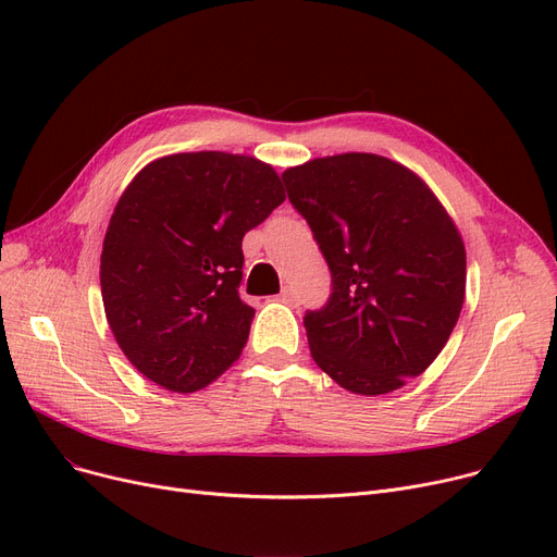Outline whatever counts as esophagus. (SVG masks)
I'll list each match as a JSON object with an SVG mask.
<instances>
[{"label":"esophagus","instance_id":"obj_1","mask_svg":"<svg viewBox=\"0 0 557 557\" xmlns=\"http://www.w3.org/2000/svg\"><path fill=\"white\" fill-rule=\"evenodd\" d=\"M278 299H281L283 304H290V306H297V295H295V290H293V287H283V290H281V295H278Z\"/></svg>","mask_w":557,"mask_h":557}]
</instances>
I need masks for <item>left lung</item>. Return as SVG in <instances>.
Segmentation results:
<instances>
[{"label":"left lung","instance_id":"obj_1","mask_svg":"<svg viewBox=\"0 0 557 557\" xmlns=\"http://www.w3.org/2000/svg\"><path fill=\"white\" fill-rule=\"evenodd\" d=\"M281 177L331 272L326 304L304 315L313 361L359 395L405 386L461 313L466 251L453 219L413 171L380 154H333Z\"/></svg>","mask_w":557,"mask_h":557}]
</instances>
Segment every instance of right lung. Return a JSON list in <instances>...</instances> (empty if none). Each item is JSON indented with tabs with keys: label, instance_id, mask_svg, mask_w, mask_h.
<instances>
[{
	"label": "right lung",
	"instance_id": "right-lung-1",
	"mask_svg": "<svg viewBox=\"0 0 557 557\" xmlns=\"http://www.w3.org/2000/svg\"><path fill=\"white\" fill-rule=\"evenodd\" d=\"M285 201L276 171L247 154L177 152L137 173L100 256L107 322L150 382L206 388L247 345L242 237Z\"/></svg>",
	"mask_w": 557,
	"mask_h": 557
}]
</instances>
